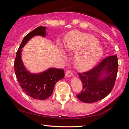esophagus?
I'll use <instances>...</instances> for the list:
<instances>
[{"mask_svg":"<svg viewBox=\"0 0 129 129\" xmlns=\"http://www.w3.org/2000/svg\"><path fill=\"white\" fill-rule=\"evenodd\" d=\"M72 76H73V73L71 71H70V70H68V71H66V73H65V76H66V77H70Z\"/></svg>","mask_w":129,"mask_h":129,"instance_id":"34e87169","label":"esophagus"}]
</instances>
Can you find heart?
I'll return each instance as SVG.
<instances>
[{"label":"heart","instance_id":"1","mask_svg":"<svg viewBox=\"0 0 129 129\" xmlns=\"http://www.w3.org/2000/svg\"><path fill=\"white\" fill-rule=\"evenodd\" d=\"M98 40L90 35L73 31L67 38V47L72 51H80L75 58L76 66L78 69L90 68L103 55V49Z\"/></svg>","mask_w":129,"mask_h":129}]
</instances>
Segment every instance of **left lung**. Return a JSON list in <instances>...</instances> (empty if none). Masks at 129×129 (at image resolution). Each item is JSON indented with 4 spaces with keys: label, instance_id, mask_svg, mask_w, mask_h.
Here are the masks:
<instances>
[{
    "label": "left lung",
    "instance_id": "8db88e82",
    "mask_svg": "<svg viewBox=\"0 0 129 129\" xmlns=\"http://www.w3.org/2000/svg\"><path fill=\"white\" fill-rule=\"evenodd\" d=\"M118 68L117 56L114 55L104 58L90 71L78 73L82 89L77 97L85 103H93L106 97L114 86Z\"/></svg>",
    "mask_w": 129,
    "mask_h": 129
}]
</instances>
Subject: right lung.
<instances>
[{"mask_svg": "<svg viewBox=\"0 0 129 129\" xmlns=\"http://www.w3.org/2000/svg\"><path fill=\"white\" fill-rule=\"evenodd\" d=\"M46 27H39L28 34L21 42L16 52L14 68L19 85L29 97L36 100H44L53 93L56 83L64 77V71L62 69L51 68L39 74H32L25 68L21 60V48L35 36L46 35Z\"/></svg>", "mask_w": 129, "mask_h": 129, "instance_id": "right-lung-1", "label": "right lung"}]
</instances>
